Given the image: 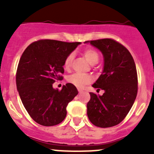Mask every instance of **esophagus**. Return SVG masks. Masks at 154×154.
Instances as JSON below:
<instances>
[{"label": "esophagus", "instance_id": "esophagus-1", "mask_svg": "<svg viewBox=\"0 0 154 154\" xmlns=\"http://www.w3.org/2000/svg\"><path fill=\"white\" fill-rule=\"evenodd\" d=\"M78 91H79V93H80V92H82V90L81 89H78Z\"/></svg>", "mask_w": 154, "mask_h": 154}]
</instances>
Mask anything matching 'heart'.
<instances>
[{
	"mask_svg": "<svg viewBox=\"0 0 154 154\" xmlns=\"http://www.w3.org/2000/svg\"><path fill=\"white\" fill-rule=\"evenodd\" d=\"M83 55L85 58H86V60L90 64H92L93 62L99 61V55H98V53L94 49H92V48H87V49H85L83 51ZM72 60L73 54L71 53L65 58V62H64L65 68H66V69L70 68L72 63ZM67 79L69 82L74 85L75 86L79 87V88H82L85 85H86V84L90 83L92 81V78L90 75L79 72L74 73V74L69 75Z\"/></svg>",
	"mask_w": 154,
	"mask_h": 154,
	"instance_id": "b5f03b06",
	"label": "heart"
}]
</instances>
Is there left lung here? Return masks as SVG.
<instances>
[{
    "label": "left lung",
    "mask_w": 154,
    "mask_h": 154,
    "mask_svg": "<svg viewBox=\"0 0 154 154\" xmlns=\"http://www.w3.org/2000/svg\"><path fill=\"white\" fill-rule=\"evenodd\" d=\"M101 51L102 74L92 87L105 91L103 96L90 92L87 115L91 123L107 128L119 124L133 106L138 89L136 65L127 48L113 39L87 41Z\"/></svg>",
    "instance_id": "left-lung-1"
}]
</instances>
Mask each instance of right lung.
<instances>
[{
    "label": "right lung",
    "instance_id": "obj_1",
    "mask_svg": "<svg viewBox=\"0 0 154 154\" xmlns=\"http://www.w3.org/2000/svg\"><path fill=\"white\" fill-rule=\"evenodd\" d=\"M80 44L45 39L31 43L23 52L16 74L17 89L25 109L38 124L62 123L68 104L78 95L72 84L63 85L62 90L52 85L62 79L65 58Z\"/></svg>",
    "mask_w": 154,
    "mask_h": 154
}]
</instances>
